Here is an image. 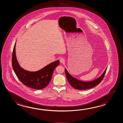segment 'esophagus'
<instances>
[{"mask_svg": "<svg viewBox=\"0 0 123 123\" xmlns=\"http://www.w3.org/2000/svg\"><path fill=\"white\" fill-rule=\"evenodd\" d=\"M60 62L62 63H63L65 62V59L64 58H61L60 59Z\"/></svg>", "mask_w": 123, "mask_h": 123, "instance_id": "esophagus-1", "label": "esophagus"}]
</instances>
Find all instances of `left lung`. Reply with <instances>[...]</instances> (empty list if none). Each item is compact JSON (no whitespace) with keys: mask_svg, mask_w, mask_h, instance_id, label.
I'll return each mask as SVG.
<instances>
[{"mask_svg":"<svg viewBox=\"0 0 123 123\" xmlns=\"http://www.w3.org/2000/svg\"><path fill=\"white\" fill-rule=\"evenodd\" d=\"M106 70L107 68L105 69L104 73H102V75L98 78L89 82L80 81L74 78L68 73L66 68H65V72L67 79L71 86L77 90H86L93 88L99 84L104 78Z\"/></svg>","mask_w":123,"mask_h":123,"instance_id":"obj_1","label":"left lung"}]
</instances>
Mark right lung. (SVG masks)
Instances as JSON below:
<instances>
[{
    "label": "right lung",
    "mask_w": 123,
    "mask_h": 123,
    "mask_svg": "<svg viewBox=\"0 0 123 123\" xmlns=\"http://www.w3.org/2000/svg\"><path fill=\"white\" fill-rule=\"evenodd\" d=\"M15 47L16 43L12 53V65L14 72L21 82L32 89H43L47 86L52 78L54 71L59 64V61L51 63L37 71L26 70L21 67L17 61Z\"/></svg>",
    "instance_id": "add662e5"
}]
</instances>
